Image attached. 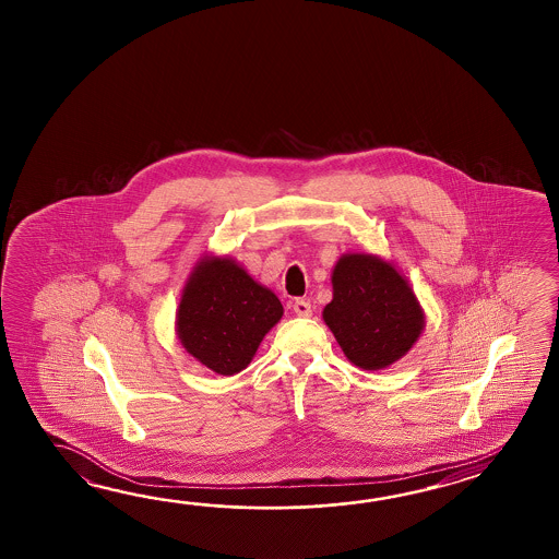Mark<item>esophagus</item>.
<instances>
[{
  "instance_id": "obj_1",
  "label": "esophagus",
  "mask_w": 559,
  "mask_h": 559,
  "mask_svg": "<svg viewBox=\"0 0 559 559\" xmlns=\"http://www.w3.org/2000/svg\"><path fill=\"white\" fill-rule=\"evenodd\" d=\"M294 313L299 318H309L311 316V304L306 299H296L294 301Z\"/></svg>"
}]
</instances>
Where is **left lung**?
Instances as JSON below:
<instances>
[{
	"instance_id": "left-lung-1",
	"label": "left lung",
	"mask_w": 559,
	"mask_h": 559,
	"mask_svg": "<svg viewBox=\"0 0 559 559\" xmlns=\"http://www.w3.org/2000/svg\"><path fill=\"white\" fill-rule=\"evenodd\" d=\"M323 321L357 368H390L416 345L426 313L395 265L373 253H344L332 272Z\"/></svg>"
}]
</instances>
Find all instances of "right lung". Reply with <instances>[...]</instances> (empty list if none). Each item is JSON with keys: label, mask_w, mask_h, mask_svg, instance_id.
I'll return each instance as SVG.
<instances>
[{"label": "right lung", "mask_w": 559, "mask_h": 559, "mask_svg": "<svg viewBox=\"0 0 559 559\" xmlns=\"http://www.w3.org/2000/svg\"><path fill=\"white\" fill-rule=\"evenodd\" d=\"M284 316L270 287L255 282L227 255H203L181 289L179 344L219 376L248 368L265 333Z\"/></svg>", "instance_id": "obj_1"}]
</instances>
